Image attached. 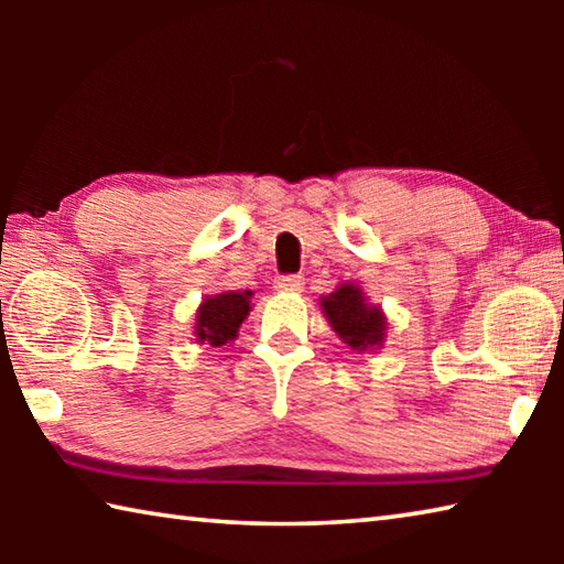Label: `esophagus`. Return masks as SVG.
<instances>
[{"label": "esophagus", "instance_id": "esophagus-1", "mask_svg": "<svg viewBox=\"0 0 564 564\" xmlns=\"http://www.w3.org/2000/svg\"><path fill=\"white\" fill-rule=\"evenodd\" d=\"M275 289L283 293H299L303 291V279L301 275H281V279L275 281Z\"/></svg>", "mask_w": 564, "mask_h": 564}]
</instances>
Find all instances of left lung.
Masks as SVG:
<instances>
[{
    "label": "left lung",
    "mask_w": 564,
    "mask_h": 564,
    "mask_svg": "<svg viewBox=\"0 0 564 564\" xmlns=\"http://www.w3.org/2000/svg\"><path fill=\"white\" fill-rule=\"evenodd\" d=\"M333 330L352 350H366L383 343L386 318L376 305H368L358 285L343 283L336 293L321 301Z\"/></svg>",
    "instance_id": "1"
}]
</instances>
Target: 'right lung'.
<instances>
[{"instance_id": "1", "label": "right lung", "mask_w": 564, "mask_h": 564, "mask_svg": "<svg viewBox=\"0 0 564 564\" xmlns=\"http://www.w3.org/2000/svg\"><path fill=\"white\" fill-rule=\"evenodd\" d=\"M251 291L246 293H218L214 299H206L196 313V338L198 343L208 340L212 346H224L226 340H234L243 318L251 311Z\"/></svg>"}]
</instances>
